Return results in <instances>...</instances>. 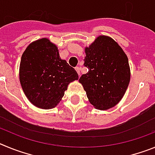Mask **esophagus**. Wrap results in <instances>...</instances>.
<instances>
[{
  "label": "esophagus",
  "mask_w": 155,
  "mask_h": 155,
  "mask_svg": "<svg viewBox=\"0 0 155 155\" xmlns=\"http://www.w3.org/2000/svg\"><path fill=\"white\" fill-rule=\"evenodd\" d=\"M75 70H76V71H77V72H78V75H79V76H80V75H81V73H80L81 68H79V67H76V68H75Z\"/></svg>",
  "instance_id": "34e87169"
}]
</instances>
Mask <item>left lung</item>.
<instances>
[{
	"label": "left lung",
	"instance_id": "1",
	"mask_svg": "<svg viewBox=\"0 0 155 155\" xmlns=\"http://www.w3.org/2000/svg\"><path fill=\"white\" fill-rule=\"evenodd\" d=\"M84 67L88 72L79 82L90 103L100 110H107L120 102L130 80V69L126 53L114 39L99 35L85 48Z\"/></svg>",
	"mask_w": 155,
	"mask_h": 155
}]
</instances>
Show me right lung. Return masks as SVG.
I'll list each match as a JSON object with an SVG mask.
<instances>
[{
    "label": "right lung",
    "instance_id": "1",
    "mask_svg": "<svg viewBox=\"0 0 155 155\" xmlns=\"http://www.w3.org/2000/svg\"><path fill=\"white\" fill-rule=\"evenodd\" d=\"M19 79L25 94L40 109H53L61 102L78 74L60 58L57 46L46 38L31 42L21 56Z\"/></svg>",
    "mask_w": 155,
    "mask_h": 155
}]
</instances>
